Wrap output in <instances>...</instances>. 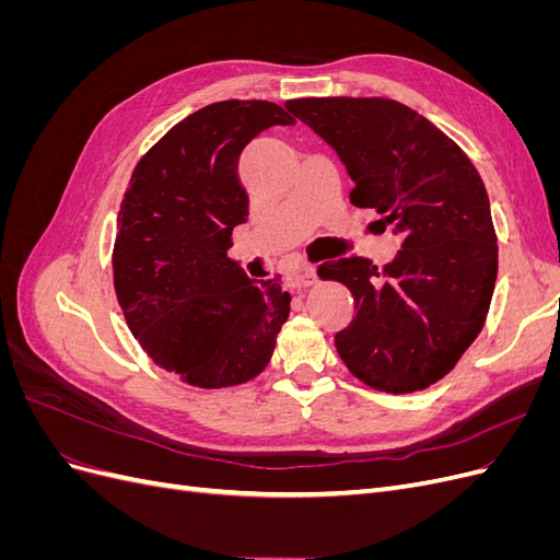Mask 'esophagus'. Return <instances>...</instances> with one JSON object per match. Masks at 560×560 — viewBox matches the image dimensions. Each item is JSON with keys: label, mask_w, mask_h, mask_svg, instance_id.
I'll return each instance as SVG.
<instances>
[{"label": "esophagus", "mask_w": 560, "mask_h": 560, "mask_svg": "<svg viewBox=\"0 0 560 560\" xmlns=\"http://www.w3.org/2000/svg\"><path fill=\"white\" fill-rule=\"evenodd\" d=\"M290 284L296 287V290H301V287H311L315 284L317 280V270L313 266H301L299 270H294V273H290Z\"/></svg>", "instance_id": "34e87169"}]
</instances>
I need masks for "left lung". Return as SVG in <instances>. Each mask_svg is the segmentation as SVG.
Returning <instances> with one entry per match:
<instances>
[{
	"label": "left lung",
	"mask_w": 560,
	"mask_h": 560,
	"mask_svg": "<svg viewBox=\"0 0 560 560\" xmlns=\"http://www.w3.org/2000/svg\"><path fill=\"white\" fill-rule=\"evenodd\" d=\"M313 128L354 182L350 202L401 235L381 270L364 257L317 268L343 282L354 317L336 350L366 385L404 395L444 378L479 336L498 278L486 186L465 151L387 97H301L284 105Z\"/></svg>",
	"instance_id": "8db88e82"
}]
</instances>
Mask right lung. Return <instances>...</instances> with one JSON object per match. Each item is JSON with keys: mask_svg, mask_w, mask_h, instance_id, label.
<instances>
[{"mask_svg": "<svg viewBox=\"0 0 560 560\" xmlns=\"http://www.w3.org/2000/svg\"><path fill=\"white\" fill-rule=\"evenodd\" d=\"M294 118L266 100H224L186 116L135 165L116 219L114 290L132 336L196 387L259 376L290 317L280 278L252 280L226 257L247 222L243 149Z\"/></svg>", "mask_w": 560, "mask_h": 560, "instance_id": "obj_1", "label": "right lung"}]
</instances>
